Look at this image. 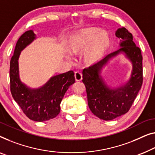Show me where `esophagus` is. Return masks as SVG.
<instances>
[{
	"label": "esophagus",
	"mask_w": 155,
	"mask_h": 155,
	"mask_svg": "<svg viewBox=\"0 0 155 155\" xmlns=\"http://www.w3.org/2000/svg\"><path fill=\"white\" fill-rule=\"evenodd\" d=\"M75 78L76 81H80V80H82V74L80 71H75Z\"/></svg>",
	"instance_id": "esophagus-1"
}]
</instances>
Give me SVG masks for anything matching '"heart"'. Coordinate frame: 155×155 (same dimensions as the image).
Instances as JSON below:
<instances>
[{"mask_svg": "<svg viewBox=\"0 0 155 155\" xmlns=\"http://www.w3.org/2000/svg\"><path fill=\"white\" fill-rule=\"evenodd\" d=\"M109 42V36L105 31L98 28L87 29L78 35L74 40L72 50L76 52L91 45L87 54L88 59H94L101 54Z\"/></svg>", "mask_w": 155, "mask_h": 155, "instance_id": "b5f03b06", "label": "heart"}]
</instances>
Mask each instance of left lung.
Returning <instances> with one entry per match:
<instances>
[{"instance_id":"1","label":"left lung","mask_w":155,"mask_h":155,"mask_svg":"<svg viewBox=\"0 0 155 155\" xmlns=\"http://www.w3.org/2000/svg\"><path fill=\"white\" fill-rule=\"evenodd\" d=\"M115 35L120 39V49L82 71V82L86 87L89 109L94 115L105 121L127 113L143 84V57L140 48L134 43L131 33L124 27L118 28ZM120 53H124L132 62V75L125 85L111 89L105 84L100 73L107 61Z\"/></svg>"}]
</instances>
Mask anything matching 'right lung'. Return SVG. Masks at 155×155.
I'll list each match as a JSON object with an SVG mask.
<instances>
[{"label":"right lung","mask_w":155,"mask_h":155,"mask_svg":"<svg viewBox=\"0 0 155 155\" xmlns=\"http://www.w3.org/2000/svg\"><path fill=\"white\" fill-rule=\"evenodd\" d=\"M36 38L32 30L23 33L15 46L10 65V91L14 100L24 113L31 120L45 122L57 117L60 113V104L69 87L75 81L73 71L51 77L43 86L29 88L19 78L20 53Z\"/></svg>","instance_id":"add662e5"}]
</instances>
